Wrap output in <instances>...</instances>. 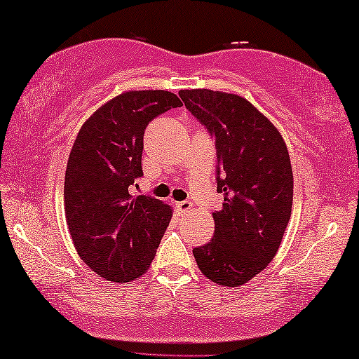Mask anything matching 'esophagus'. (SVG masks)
Listing matches in <instances>:
<instances>
[{
    "label": "esophagus",
    "instance_id": "esophagus-1",
    "mask_svg": "<svg viewBox=\"0 0 359 359\" xmlns=\"http://www.w3.org/2000/svg\"><path fill=\"white\" fill-rule=\"evenodd\" d=\"M177 209H178L180 214H186V212H189L190 209H192V203H190V201L177 203Z\"/></svg>",
    "mask_w": 359,
    "mask_h": 359
}]
</instances>
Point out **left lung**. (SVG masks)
Instances as JSON below:
<instances>
[{
	"mask_svg": "<svg viewBox=\"0 0 359 359\" xmlns=\"http://www.w3.org/2000/svg\"><path fill=\"white\" fill-rule=\"evenodd\" d=\"M186 108L215 137V232L195 248L201 273L223 287H238L268 266L279 250L292 206V170L282 135L251 102L237 94L181 90Z\"/></svg>",
	"mask_w": 359,
	"mask_h": 359,
	"instance_id": "1",
	"label": "left lung"
}]
</instances>
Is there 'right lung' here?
I'll return each mask as SVG.
<instances>
[{
  "label": "right lung",
  "mask_w": 359,
  "mask_h": 359,
  "mask_svg": "<svg viewBox=\"0 0 359 359\" xmlns=\"http://www.w3.org/2000/svg\"><path fill=\"white\" fill-rule=\"evenodd\" d=\"M181 105L164 90L126 91L85 121L72 145L63 192L69 233L80 259L109 282L147 273L172 220L169 204L128 190L142 177L145 127Z\"/></svg>",
  "instance_id": "add662e5"
}]
</instances>
